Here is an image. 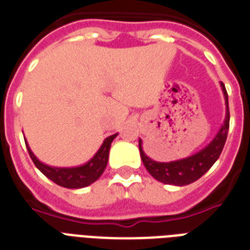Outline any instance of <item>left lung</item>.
<instances>
[{
    "label": "left lung",
    "mask_w": 250,
    "mask_h": 250,
    "mask_svg": "<svg viewBox=\"0 0 250 250\" xmlns=\"http://www.w3.org/2000/svg\"><path fill=\"white\" fill-rule=\"evenodd\" d=\"M223 96L226 101V117L223 125L219 128L218 133L214 139L201 149L196 154L183 158V160L171 161V162H157L148 157L143 150V141L139 140V149H140L141 161L144 164L145 168L152 175L153 178L165 184L171 186H187L190 183L196 182L200 179L210 167L215 164V161L219 158L223 146H225L226 139L229 128V94L226 90L225 84L221 83Z\"/></svg>",
    "instance_id": "1"
}]
</instances>
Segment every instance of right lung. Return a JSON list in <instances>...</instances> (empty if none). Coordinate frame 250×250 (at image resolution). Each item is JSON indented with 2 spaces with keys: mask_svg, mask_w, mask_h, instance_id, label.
Masks as SVG:
<instances>
[{
  "mask_svg": "<svg viewBox=\"0 0 250 250\" xmlns=\"http://www.w3.org/2000/svg\"><path fill=\"white\" fill-rule=\"evenodd\" d=\"M117 135L118 133L106 137L104 143H102L101 148L98 149L97 153L86 164L75 167H54L42 164L33 154V152L27 144V140H25V145H27L29 157L32 158L33 164L36 165L37 168L46 178H49L52 182H54L61 187L70 188V189H76V188H84V187L90 186L92 183L96 182L101 176L102 172L105 171L107 161H109V150L110 146H111V143L117 137Z\"/></svg>",
  "mask_w": 250,
  "mask_h": 250,
  "instance_id": "1",
  "label": "right lung"
}]
</instances>
